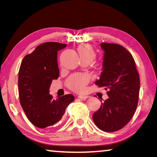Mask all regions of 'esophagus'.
Listing matches in <instances>:
<instances>
[{
  "instance_id": "1",
  "label": "esophagus",
  "mask_w": 157,
  "mask_h": 157,
  "mask_svg": "<svg viewBox=\"0 0 157 157\" xmlns=\"http://www.w3.org/2000/svg\"><path fill=\"white\" fill-rule=\"evenodd\" d=\"M78 97L79 98V99H80L81 100H85L86 99H88L90 97H89V96H84L83 95V96H78Z\"/></svg>"
}]
</instances>
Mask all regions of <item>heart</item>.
I'll return each instance as SVG.
<instances>
[{"instance_id":"heart-1","label":"heart","mask_w":157,"mask_h":157,"mask_svg":"<svg viewBox=\"0 0 157 157\" xmlns=\"http://www.w3.org/2000/svg\"><path fill=\"white\" fill-rule=\"evenodd\" d=\"M81 60H88L90 62L94 59L96 53L93 48L89 44H81L78 48ZM90 78L85 74H76L70 77L67 80V85L71 90L75 92L82 93L86 90Z\"/></svg>"}]
</instances>
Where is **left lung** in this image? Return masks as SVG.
<instances>
[{
    "label": "left lung",
    "instance_id": "obj_1",
    "mask_svg": "<svg viewBox=\"0 0 157 157\" xmlns=\"http://www.w3.org/2000/svg\"><path fill=\"white\" fill-rule=\"evenodd\" d=\"M101 47L104 51L103 71L95 85L108 90L109 98L92 118L99 129L111 132L123 128L134 115L138 104L140 76L134 58L123 46L101 43Z\"/></svg>",
    "mask_w": 157,
    "mask_h": 157
}]
</instances>
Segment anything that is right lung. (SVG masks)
<instances>
[{"mask_svg":"<svg viewBox=\"0 0 157 157\" xmlns=\"http://www.w3.org/2000/svg\"><path fill=\"white\" fill-rule=\"evenodd\" d=\"M66 44L46 42L25 56L18 76L19 97L21 106L31 123L39 128H45L58 122L67 106L74 101L72 94L53 99L49 94L53 79L59 77L58 51Z\"/></svg>","mask_w":157,"mask_h":157,"instance_id":"add662e5","label":"right lung"}]
</instances>
